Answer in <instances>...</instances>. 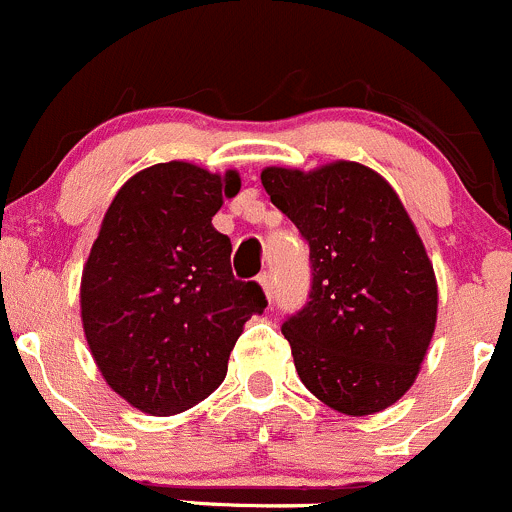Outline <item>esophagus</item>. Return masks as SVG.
Instances as JSON below:
<instances>
[{
  "mask_svg": "<svg viewBox=\"0 0 512 512\" xmlns=\"http://www.w3.org/2000/svg\"><path fill=\"white\" fill-rule=\"evenodd\" d=\"M258 283H261L263 293H266V298H268V301H271V298H273V278H271V273H261V276H258Z\"/></svg>",
  "mask_w": 512,
  "mask_h": 512,
  "instance_id": "esophagus-1",
  "label": "esophagus"
}]
</instances>
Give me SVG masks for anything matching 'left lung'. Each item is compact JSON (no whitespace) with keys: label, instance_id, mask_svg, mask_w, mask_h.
Listing matches in <instances>:
<instances>
[{"label":"left lung","instance_id":"8db88e82","mask_svg":"<svg viewBox=\"0 0 512 512\" xmlns=\"http://www.w3.org/2000/svg\"><path fill=\"white\" fill-rule=\"evenodd\" d=\"M261 184L311 251L306 306L281 326L303 386L346 416L393 406L416 381L438 316L433 263L401 199L356 161L268 166Z\"/></svg>","mask_w":512,"mask_h":512}]
</instances>
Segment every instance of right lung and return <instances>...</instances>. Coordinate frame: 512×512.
<instances>
[{
  "label": "right lung",
  "mask_w": 512,
  "mask_h": 512,
  "mask_svg": "<svg viewBox=\"0 0 512 512\" xmlns=\"http://www.w3.org/2000/svg\"><path fill=\"white\" fill-rule=\"evenodd\" d=\"M236 171L189 161L131 176L101 221L82 273V323L111 391L174 416L221 386L244 323L263 313L256 281L231 273V241L211 224L239 194Z\"/></svg>",
  "instance_id": "add662e5"
}]
</instances>
